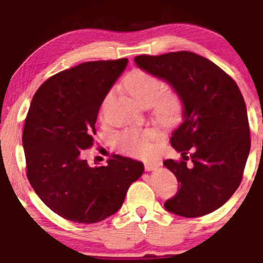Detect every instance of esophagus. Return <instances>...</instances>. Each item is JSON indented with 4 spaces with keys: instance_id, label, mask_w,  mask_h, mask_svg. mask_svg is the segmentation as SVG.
Returning a JSON list of instances; mask_svg holds the SVG:
<instances>
[{
    "instance_id": "obj_1",
    "label": "esophagus",
    "mask_w": 263,
    "mask_h": 263,
    "mask_svg": "<svg viewBox=\"0 0 263 263\" xmlns=\"http://www.w3.org/2000/svg\"><path fill=\"white\" fill-rule=\"evenodd\" d=\"M159 165H161V163L159 162H157V161H152V162H146L144 163V170L146 171H155V170H157V168L159 167Z\"/></svg>"
}]
</instances>
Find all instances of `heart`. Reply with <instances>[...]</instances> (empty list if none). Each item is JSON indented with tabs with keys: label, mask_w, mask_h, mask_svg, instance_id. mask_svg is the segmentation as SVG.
I'll return each instance as SVG.
<instances>
[{
	"label": "heart",
	"mask_w": 263,
	"mask_h": 263,
	"mask_svg": "<svg viewBox=\"0 0 263 263\" xmlns=\"http://www.w3.org/2000/svg\"><path fill=\"white\" fill-rule=\"evenodd\" d=\"M123 87L136 101L151 105L152 112L164 125L176 122L183 112L184 102L176 90H162V81L142 69H134L123 78ZM110 93H106L100 105V114L106 107ZM117 143L128 155L148 157L156 151L157 134L151 128H125L116 136Z\"/></svg>",
	"instance_id": "heart-1"
}]
</instances>
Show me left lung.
I'll use <instances>...</instances> for the list:
<instances>
[{"mask_svg":"<svg viewBox=\"0 0 263 263\" xmlns=\"http://www.w3.org/2000/svg\"><path fill=\"white\" fill-rule=\"evenodd\" d=\"M136 64L164 79L182 96L184 119L172 132L179 161L165 159L178 190L164 208L199 218L222 206L242 180L251 138L237 84L221 68L193 52L138 55Z\"/></svg>","mask_w":263,"mask_h":263,"instance_id":"1","label":"left lung"}]
</instances>
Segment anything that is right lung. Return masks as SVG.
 I'll return each instance as SVG.
<instances>
[{
	"mask_svg": "<svg viewBox=\"0 0 263 263\" xmlns=\"http://www.w3.org/2000/svg\"><path fill=\"white\" fill-rule=\"evenodd\" d=\"M128 59L85 62L47 79L33 96L22 142L27 178L41 200L69 221L93 224L121 208L143 164L115 156L107 165L90 167L104 96Z\"/></svg>",
	"mask_w": 263,
	"mask_h": 263,
	"instance_id": "add662e5",
	"label": "right lung"
}]
</instances>
